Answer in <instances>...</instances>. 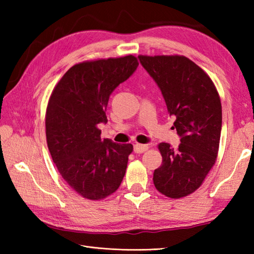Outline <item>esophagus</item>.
Segmentation results:
<instances>
[{
    "mask_svg": "<svg viewBox=\"0 0 254 254\" xmlns=\"http://www.w3.org/2000/svg\"><path fill=\"white\" fill-rule=\"evenodd\" d=\"M147 149H148L147 145H142V144L134 145V153H136V154H142L144 152H146Z\"/></svg>",
    "mask_w": 254,
    "mask_h": 254,
    "instance_id": "obj_1",
    "label": "esophagus"
}]
</instances>
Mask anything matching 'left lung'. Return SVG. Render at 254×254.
I'll use <instances>...</instances> for the list:
<instances>
[{"label": "left lung", "mask_w": 254, "mask_h": 254, "mask_svg": "<svg viewBox=\"0 0 254 254\" xmlns=\"http://www.w3.org/2000/svg\"><path fill=\"white\" fill-rule=\"evenodd\" d=\"M138 59L160 88L181 142L177 149L168 143L158 145L163 164L154 171V185L170 198L185 197L202 186L217 158L222 132L218 91L208 75L187 57Z\"/></svg>", "instance_id": "8db88e82"}]
</instances>
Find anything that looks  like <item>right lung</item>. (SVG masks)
Instances as JSON below:
<instances>
[{"label":"right lung","instance_id":"1","mask_svg":"<svg viewBox=\"0 0 254 254\" xmlns=\"http://www.w3.org/2000/svg\"><path fill=\"white\" fill-rule=\"evenodd\" d=\"M138 66L130 55L75 64L52 90L46 111L47 144L67 185L91 201L116 192L126 175L132 144L101 139L111 93Z\"/></svg>","mask_w":254,"mask_h":254}]
</instances>
